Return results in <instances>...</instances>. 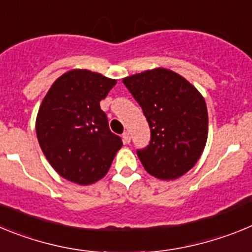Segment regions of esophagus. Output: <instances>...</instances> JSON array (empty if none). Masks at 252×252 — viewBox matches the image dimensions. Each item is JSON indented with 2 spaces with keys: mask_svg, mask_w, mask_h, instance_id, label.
Here are the masks:
<instances>
[{
  "mask_svg": "<svg viewBox=\"0 0 252 252\" xmlns=\"http://www.w3.org/2000/svg\"><path fill=\"white\" fill-rule=\"evenodd\" d=\"M122 140H124L125 144H130L131 136H130V133H128L127 131H126V132L122 133Z\"/></svg>",
  "mask_w": 252,
  "mask_h": 252,
  "instance_id": "1",
  "label": "esophagus"
}]
</instances>
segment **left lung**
Returning a JSON list of instances; mask_svg holds the SVG:
<instances>
[{"instance_id":"left-lung-1","label":"left lung","mask_w":252,"mask_h":252,"mask_svg":"<svg viewBox=\"0 0 252 252\" xmlns=\"http://www.w3.org/2000/svg\"><path fill=\"white\" fill-rule=\"evenodd\" d=\"M122 82L150 126V144L137 150L145 170L161 180L186 174L201 158L208 136L203 95L186 78L165 68L137 73Z\"/></svg>"}]
</instances>
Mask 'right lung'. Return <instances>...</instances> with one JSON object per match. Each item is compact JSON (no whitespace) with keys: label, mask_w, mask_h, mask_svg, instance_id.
Wrapping results in <instances>:
<instances>
[{"label":"right lung","mask_w":252,"mask_h":252,"mask_svg":"<svg viewBox=\"0 0 252 252\" xmlns=\"http://www.w3.org/2000/svg\"><path fill=\"white\" fill-rule=\"evenodd\" d=\"M116 83L99 73L72 69L53 83L40 104L37 141L50 165L69 182H98L122 148L99 107Z\"/></svg>","instance_id":"1"}]
</instances>
